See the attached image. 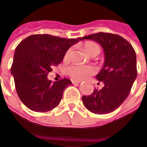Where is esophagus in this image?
Listing matches in <instances>:
<instances>
[{"instance_id": "obj_1", "label": "esophagus", "mask_w": 147, "mask_h": 147, "mask_svg": "<svg viewBox=\"0 0 147 147\" xmlns=\"http://www.w3.org/2000/svg\"><path fill=\"white\" fill-rule=\"evenodd\" d=\"M71 82H72L73 84H78V83H82V81H80V80H71Z\"/></svg>"}]
</instances>
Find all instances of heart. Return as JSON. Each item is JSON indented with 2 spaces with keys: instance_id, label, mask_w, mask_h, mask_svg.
<instances>
[{
  "instance_id": "obj_1",
  "label": "heart",
  "mask_w": 147,
  "mask_h": 147,
  "mask_svg": "<svg viewBox=\"0 0 147 147\" xmlns=\"http://www.w3.org/2000/svg\"><path fill=\"white\" fill-rule=\"evenodd\" d=\"M84 49L90 55H98L100 53V47L99 45L93 42H87L84 44ZM71 49H68L65 54V58L67 59L70 54ZM95 72L94 67L87 65H79V64H73L67 69V73L71 77L76 80H84L86 77L91 76Z\"/></svg>"
}]
</instances>
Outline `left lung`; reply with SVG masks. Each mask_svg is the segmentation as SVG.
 <instances>
[{
  "label": "left lung",
  "mask_w": 147,
  "mask_h": 147,
  "mask_svg": "<svg viewBox=\"0 0 147 147\" xmlns=\"http://www.w3.org/2000/svg\"><path fill=\"white\" fill-rule=\"evenodd\" d=\"M99 43L104 50V65L96 79L104 83L101 90L83 96L84 106L95 114L109 113L119 108L129 94L137 77L136 54L132 45L120 35L99 33L81 38Z\"/></svg>",
  "instance_id": "left-lung-1"
}]
</instances>
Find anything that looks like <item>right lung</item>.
Wrapping results in <instances>:
<instances>
[{
	"label": "right lung",
	"mask_w": 147,
	"mask_h": 147,
	"mask_svg": "<svg viewBox=\"0 0 147 147\" xmlns=\"http://www.w3.org/2000/svg\"><path fill=\"white\" fill-rule=\"evenodd\" d=\"M80 41L50 34H34L23 40L16 48L11 73L21 102L34 112L45 113L57 107L65 88L71 84L67 79L52 83L49 72L63 61L67 49Z\"/></svg>",
	"instance_id": "1"
}]
</instances>
